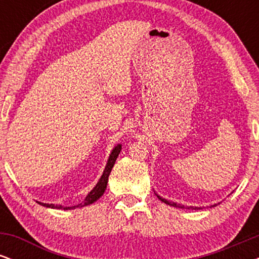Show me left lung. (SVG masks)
Returning <instances> with one entry per match:
<instances>
[{"mask_svg":"<svg viewBox=\"0 0 259 259\" xmlns=\"http://www.w3.org/2000/svg\"><path fill=\"white\" fill-rule=\"evenodd\" d=\"M154 194H156V192H154ZM156 196L157 197H158V200H160L162 202H164L165 204H169V206H171V207H177V208H185V209H202L201 207H194V206H190V207H185L184 206V204H180V203H177V202H173V201H168L167 198H163V197H160V196L158 195V194H156ZM219 204V203H218ZM217 206V203L215 204H212V206H209V207H215Z\"/></svg>","mask_w":259,"mask_h":259,"instance_id":"left-lung-1","label":"left lung"}]
</instances>
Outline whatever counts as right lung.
Wrapping results in <instances>:
<instances>
[{
  "instance_id": "1",
  "label": "right lung",
  "mask_w": 259,
  "mask_h": 259,
  "mask_svg": "<svg viewBox=\"0 0 259 259\" xmlns=\"http://www.w3.org/2000/svg\"><path fill=\"white\" fill-rule=\"evenodd\" d=\"M121 151V145L118 144L117 146H114V148L112 150L111 154H109L108 157V160H107V164L105 167V170H103L102 175H101L100 180L97 181V184L95 185L94 189L91 190L90 192H89L88 196L85 197V200L81 202V203L76 204V206H73V207H64L62 206V204H53V203H44V202H38L36 201L38 204H41V206L44 207H47V208H53V209H75V208H81V207H85V206H89V204H92L94 202H96L99 198L105 194L106 189H107V183H108V177L109 174H111V170L113 168V165H114L115 160H117L118 156H119Z\"/></svg>"
}]
</instances>
